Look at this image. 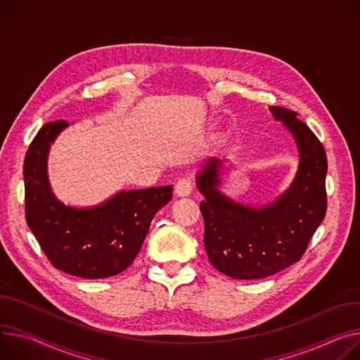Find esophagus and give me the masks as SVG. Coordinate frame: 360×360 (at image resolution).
<instances>
[{"label": "esophagus", "instance_id": "esophagus-1", "mask_svg": "<svg viewBox=\"0 0 360 360\" xmlns=\"http://www.w3.org/2000/svg\"><path fill=\"white\" fill-rule=\"evenodd\" d=\"M191 188H193V179L190 176H183L177 180L176 186H174V191L177 195L180 197H184V195H188L191 193Z\"/></svg>", "mask_w": 360, "mask_h": 360}]
</instances>
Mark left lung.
<instances>
[{
	"instance_id": "left-lung-1",
	"label": "left lung",
	"mask_w": 360,
	"mask_h": 360,
	"mask_svg": "<svg viewBox=\"0 0 360 360\" xmlns=\"http://www.w3.org/2000/svg\"><path fill=\"white\" fill-rule=\"evenodd\" d=\"M293 134L300 165L290 188L271 205L255 209L234 203L217 190L223 160L212 157L197 177L205 195V246L210 263L223 274L255 281L299 262L328 209L326 151L296 111L271 105Z\"/></svg>"
}]
</instances>
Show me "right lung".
Instances as JSON below:
<instances>
[{"mask_svg": "<svg viewBox=\"0 0 360 360\" xmlns=\"http://www.w3.org/2000/svg\"><path fill=\"white\" fill-rule=\"evenodd\" d=\"M67 126L63 120L44 124L27 150L25 220L56 269L84 278L110 277L134 262L154 214L172 200L173 187L120 191L91 209L64 206L49 184L47 154Z\"/></svg>", "mask_w": 360, "mask_h": 360, "instance_id": "add662e5", "label": "right lung"}]
</instances>
